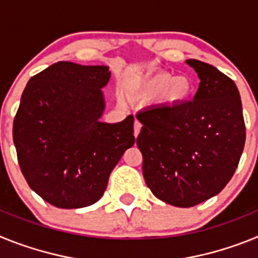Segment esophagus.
<instances>
[{"instance_id":"obj_1","label":"esophagus","mask_w":258,"mask_h":258,"mask_svg":"<svg viewBox=\"0 0 258 258\" xmlns=\"http://www.w3.org/2000/svg\"><path fill=\"white\" fill-rule=\"evenodd\" d=\"M141 127H142L141 122L138 121V120H136V121H134V137H136V138L138 137V134H140Z\"/></svg>"}]
</instances>
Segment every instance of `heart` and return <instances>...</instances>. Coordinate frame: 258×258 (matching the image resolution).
Returning a JSON list of instances; mask_svg holds the SVG:
<instances>
[{"label":"heart","mask_w":258,"mask_h":258,"mask_svg":"<svg viewBox=\"0 0 258 258\" xmlns=\"http://www.w3.org/2000/svg\"><path fill=\"white\" fill-rule=\"evenodd\" d=\"M194 92L190 77L170 74H157L154 76L137 77L125 88L127 99L133 102H149L160 95V102L168 106H177L187 101Z\"/></svg>","instance_id":"heart-1"}]
</instances>
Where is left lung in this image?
<instances>
[{
	"mask_svg": "<svg viewBox=\"0 0 258 258\" xmlns=\"http://www.w3.org/2000/svg\"><path fill=\"white\" fill-rule=\"evenodd\" d=\"M186 63L200 79L192 101L137 115L146 183L157 199L179 208L217 195L238 168L245 143L235 83L204 61Z\"/></svg>",
	"mask_w": 258,
	"mask_h": 258,
	"instance_id": "obj_1",
	"label": "left lung"
}]
</instances>
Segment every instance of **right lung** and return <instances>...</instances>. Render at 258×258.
I'll return each mask as SVG.
<instances>
[{"mask_svg":"<svg viewBox=\"0 0 258 258\" xmlns=\"http://www.w3.org/2000/svg\"><path fill=\"white\" fill-rule=\"evenodd\" d=\"M107 66L58 61L32 77L14 118L18 161L29 187L56 208L92 206L134 145V117L101 121Z\"/></svg>","mask_w":258,"mask_h":258,"instance_id":"right-lung-1","label":"right lung"}]
</instances>
